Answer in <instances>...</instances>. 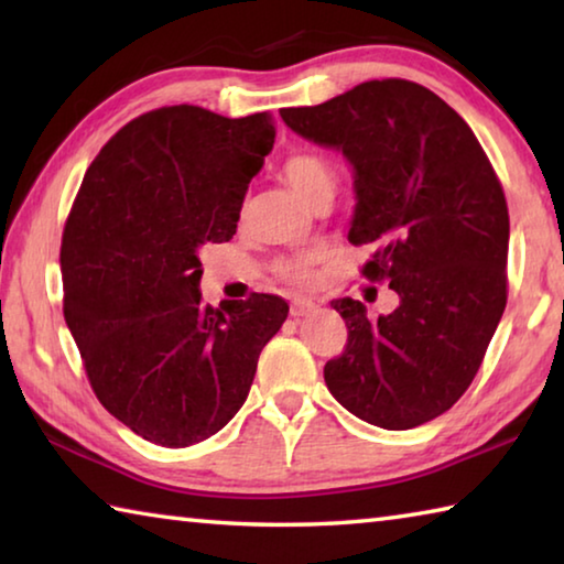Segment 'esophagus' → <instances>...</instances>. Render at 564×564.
I'll return each instance as SVG.
<instances>
[{
    "mask_svg": "<svg viewBox=\"0 0 564 564\" xmlns=\"http://www.w3.org/2000/svg\"><path fill=\"white\" fill-rule=\"evenodd\" d=\"M316 308V305H313L311 301H303V299H295L293 303H291V316L293 318H301V316H308V313Z\"/></svg>",
    "mask_w": 564,
    "mask_h": 564,
    "instance_id": "obj_1",
    "label": "esophagus"
}]
</instances>
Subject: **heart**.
Wrapping results in <instances>:
<instances>
[{"mask_svg": "<svg viewBox=\"0 0 564 564\" xmlns=\"http://www.w3.org/2000/svg\"><path fill=\"white\" fill-rule=\"evenodd\" d=\"M281 176L308 206H316L321 198L333 196L338 184L336 171H333L328 161L318 154H311V151H299V154L285 156L281 164ZM275 273L283 281L303 285L311 279V259H305V256L281 259L275 263Z\"/></svg>", "mask_w": 564, "mask_h": 564, "instance_id": "heart-1", "label": "heart"}]
</instances>
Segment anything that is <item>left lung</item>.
<instances>
[{"label": "left lung", "instance_id": "8db88e82", "mask_svg": "<svg viewBox=\"0 0 564 564\" xmlns=\"http://www.w3.org/2000/svg\"><path fill=\"white\" fill-rule=\"evenodd\" d=\"M283 121L356 169L348 241L370 243L360 273L398 293L390 316L330 301L346 350L323 368L352 415L410 431L443 415L470 388L508 303L510 216L498 174L455 109L408 79L362 82Z\"/></svg>", "mask_w": 564, "mask_h": 564}]
</instances>
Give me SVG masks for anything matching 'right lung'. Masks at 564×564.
<instances>
[{
  "label": "right lung",
  "instance_id": "right-lung-1",
  "mask_svg": "<svg viewBox=\"0 0 564 564\" xmlns=\"http://www.w3.org/2000/svg\"><path fill=\"white\" fill-rule=\"evenodd\" d=\"M273 139L269 111L161 107L113 133L74 198L59 253L66 326L94 395L149 443L221 431L289 316L281 295L212 308L198 293V256L234 238Z\"/></svg>",
  "mask_w": 564,
  "mask_h": 564
}]
</instances>
